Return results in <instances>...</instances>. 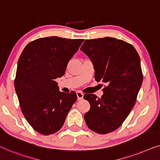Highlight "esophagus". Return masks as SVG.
Returning <instances> with one entry per match:
<instances>
[{"label":"esophagus","instance_id":"1","mask_svg":"<svg viewBox=\"0 0 160 160\" xmlns=\"http://www.w3.org/2000/svg\"><path fill=\"white\" fill-rule=\"evenodd\" d=\"M83 95H84V94H83L82 92H81L80 91L77 92V96H78V101H80V100H82L83 98Z\"/></svg>","mask_w":160,"mask_h":160}]
</instances>
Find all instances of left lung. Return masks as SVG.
Masks as SVG:
<instances>
[{"mask_svg": "<svg viewBox=\"0 0 160 160\" xmlns=\"http://www.w3.org/2000/svg\"><path fill=\"white\" fill-rule=\"evenodd\" d=\"M80 50L93 63L95 80L107 84L101 98L84 95L90 105L85 123L95 133L112 132L123 123L137 101L143 81L140 57L129 43L111 37L86 39Z\"/></svg>", "mask_w": 160, "mask_h": 160, "instance_id": "1", "label": "left lung"}]
</instances>
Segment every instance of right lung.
I'll return each mask as SVG.
<instances>
[{"label":"right lung","mask_w":160,"mask_h":160,"mask_svg":"<svg viewBox=\"0 0 160 160\" xmlns=\"http://www.w3.org/2000/svg\"><path fill=\"white\" fill-rule=\"evenodd\" d=\"M84 39L58 37L39 38L25 47L14 80L21 110L28 123L43 135L60 129L77 100L76 92H59L55 80Z\"/></svg>","instance_id":"obj_1"}]
</instances>
